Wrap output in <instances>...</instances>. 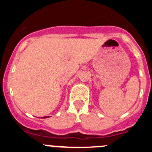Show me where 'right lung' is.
I'll return each instance as SVG.
<instances>
[{
    "mask_svg": "<svg viewBox=\"0 0 152 152\" xmlns=\"http://www.w3.org/2000/svg\"><path fill=\"white\" fill-rule=\"evenodd\" d=\"M49 118V116H45V117H42V118Z\"/></svg>",
    "mask_w": 152,
    "mask_h": 152,
    "instance_id": "obj_1",
    "label": "right lung"
}]
</instances>
